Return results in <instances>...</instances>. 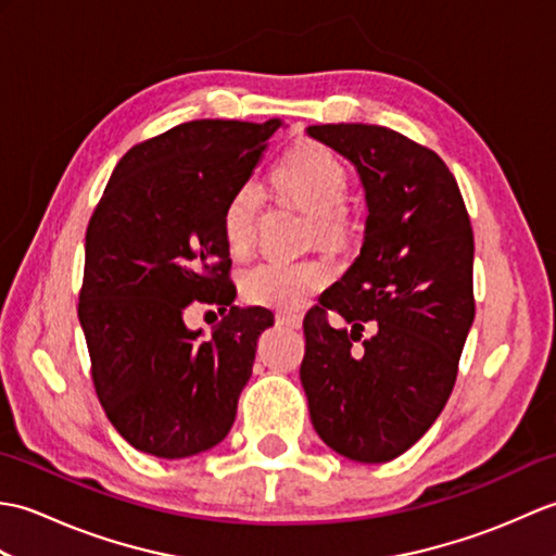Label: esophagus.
<instances>
[{
  "instance_id": "1",
  "label": "esophagus",
  "mask_w": 556,
  "mask_h": 556,
  "mask_svg": "<svg viewBox=\"0 0 556 556\" xmlns=\"http://www.w3.org/2000/svg\"><path fill=\"white\" fill-rule=\"evenodd\" d=\"M277 325H281V327H289V329H299V327H301V315L277 313Z\"/></svg>"
}]
</instances>
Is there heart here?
<instances>
[{"instance_id":"obj_1","label":"heart","mask_w":556,"mask_h":556,"mask_svg":"<svg viewBox=\"0 0 556 556\" xmlns=\"http://www.w3.org/2000/svg\"><path fill=\"white\" fill-rule=\"evenodd\" d=\"M277 193L315 219L323 241H341L349 233L346 203L351 176L332 150L320 143H303L289 150L271 174ZM263 193L257 184L236 186L222 207V236L233 255L251 248L257 229ZM332 269L320 260H260L241 275L245 301L265 308L299 311L317 289L327 285Z\"/></svg>"}]
</instances>
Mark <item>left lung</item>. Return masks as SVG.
Masks as SVG:
<instances>
[{
	"label": "left lung",
	"mask_w": 556,
	"mask_h": 556,
	"mask_svg": "<svg viewBox=\"0 0 556 556\" xmlns=\"http://www.w3.org/2000/svg\"><path fill=\"white\" fill-rule=\"evenodd\" d=\"M308 136L356 164L368 219L356 263L305 315L301 382L329 448L384 464L430 430L454 389L476 317L473 229L430 148L372 124ZM365 326L374 334L356 350Z\"/></svg>",
	"instance_id": "8db88e82"
}]
</instances>
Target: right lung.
I'll use <instances>...</instances> for the list:
<instances>
[{
	"label": "right lung",
	"instance_id": "right-lung-1",
	"mask_svg": "<svg viewBox=\"0 0 556 556\" xmlns=\"http://www.w3.org/2000/svg\"><path fill=\"white\" fill-rule=\"evenodd\" d=\"M279 119H198L134 146L86 231L78 320L92 384L124 440L160 458L207 452L231 430L267 308H236L222 207L251 179ZM230 311L207 340L190 305Z\"/></svg>",
	"mask_w": 556,
	"mask_h": 556
}]
</instances>
